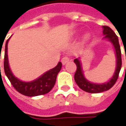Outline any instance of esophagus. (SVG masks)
Here are the masks:
<instances>
[{
    "instance_id": "obj_1",
    "label": "esophagus",
    "mask_w": 126,
    "mask_h": 126,
    "mask_svg": "<svg viewBox=\"0 0 126 126\" xmlns=\"http://www.w3.org/2000/svg\"><path fill=\"white\" fill-rule=\"evenodd\" d=\"M69 60H70V58H69L68 57L65 56V57H63V58H62L61 62H62V63H63V65H65V64L67 63V62H68V61H69Z\"/></svg>"
}]
</instances>
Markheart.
Returning <instances> with one entry per match:
<instances>
[{
    "mask_svg": "<svg viewBox=\"0 0 126 126\" xmlns=\"http://www.w3.org/2000/svg\"><path fill=\"white\" fill-rule=\"evenodd\" d=\"M88 38V36H85V39H87Z\"/></svg>",
    "mask_w": 126,
    "mask_h": 126,
    "instance_id": "obj_1",
    "label": "heart"
}]
</instances>
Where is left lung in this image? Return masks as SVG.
Masks as SVG:
<instances>
[{"label": "left lung", "mask_w": 126, "mask_h": 126, "mask_svg": "<svg viewBox=\"0 0 126 126\" xmlns=\"http://www.w3.org/2000/svg\"><path fill=\"white\" fill-rule=\"evenodd\" d=\"M103 33L104 35V38L108 39L113 45L115 54H116V68L113 77L107 82L102 84H95L89 82L85 79L82 69V64L78 58L74 59V62L77 65V71L74 74V80L77 85L82 90L90 93H98L110 90L117 82L119 76L120 71L122 66V59H121V50L119 44V40L117 35L108 26H103Z\"/></svg>", "instance_id": "1"}]
</instances>
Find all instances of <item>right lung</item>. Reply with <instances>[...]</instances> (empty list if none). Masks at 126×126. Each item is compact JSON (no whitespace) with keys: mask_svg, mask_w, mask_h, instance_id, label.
Listing matches in <instances>:
<instances>
[{"mask_svg":"<svg viewBox=\"0 0 126 126\" xmlns=\"http://www.w3.org/2000/svg\"><path fill=\"white\" fill-rule=\"evenodd\" d=\"M9 40V38L6 41V46H5L3 66H4L5 74L6 77H8V79H9L13 87L19 93L26 96H30V97L44 95V94L48 93L52 89L55 84L58 74L59 73V71H61L62 68V63L59 62L55 68L45 72L41 76H40L38 79L32 82H25L21 81L20 79H17L16 77H14V75L13 74L9 68L8 53H7Z\"/></svg>","mask_w":126,"mask_h":126,"instance_id":"obj_1","label":"right lung"}]
</instances>
